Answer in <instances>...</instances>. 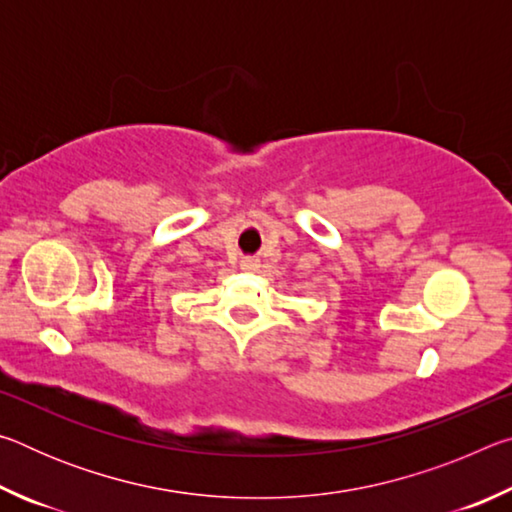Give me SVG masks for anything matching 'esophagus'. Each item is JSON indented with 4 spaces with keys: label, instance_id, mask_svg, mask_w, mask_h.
Segmentation results:
<instances>
[{
    "label": "esophagus",
    "instance_id": "esophagus-1",
    "mask_svg": "<svg viewBox=\"0 0 512 512\" xmlns=\"http://www.w3.org/2000/svg\"><path fill=\"white\" fill-rule=\"evenodd\" d=\"M241 268H244V271H257L259 262L255 257H244V259H241Z\"/></svg>",
    "mask_w": 512,
    "mask_h": 512
}]
</instances>
